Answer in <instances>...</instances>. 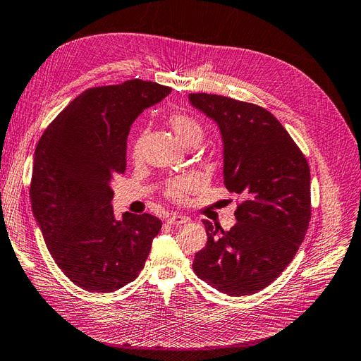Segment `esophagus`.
Listing matches in <instances>:
<instances>
[{
    "label": "esophagus",
    "mask_w": 361,
    "mask_h": 361,
    "mask_svg": "<svg viewBox=\"0 0 361 361\" xmlns=\"http://www.w3.org/2000/svg\"><path fill=\"white\" fill-rule=\"evenodd\" d=\"M190 216L187 215H180V214H171L169 218H167V223L170 226H179V224H185V223H190Z\"/></svg>",
    "instance_id": "obj_1"
}]
</instances>
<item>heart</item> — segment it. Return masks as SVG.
I'll list each match as a JSON object with an SVG mask.
<instances>
[{"mask_svg": "<svg viewBox=\"0 0 361 361\" xmlns=\"http://www.w3.org/2000/svg\"><path fill=\"white\" fill-rule=\"evenodd\" d=\"M170 126L173 128L174 133H176L178 138L182 141L183 146H187L190 143H200L203 140L204 130L202 123L197 118L190 114H182V113L171 114ZM143 140H145V133H141L133 146L134 158L140 157L141 147H143ZM197 185H199L197 179L192 176H182V178L171 179L166 185V195L174 202H182L187 199L195 188H197Z\"/></svg>", "mask_w": 361, "mask_h": 361, "instance_id": "heart-1", "label": "heart"}]
</instances>
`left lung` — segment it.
Wrapping results in <instances>:
<instances>
[{
	"mask_svg": "<svg viewBox=\"0 0 361 361\" xmlns=\"http://www.w3.org/2000/svg\"><path fill=\"white\" fill-rule=\"evenodd\" d=\"M188 99L220 126L224 185L244 197L231 231L203 220L207 243L195 253L192 269L231 297L256 293L285 271L307 232L309 162L265 108L207 93Z\"/></svg>",
	"mask_w": 361,
	"mask_h": 361,
	"instance_id": "left-lung-1",
	"label": "left lung"
}]
</instances>
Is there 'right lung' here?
<instances>
[{
  "mask_svg": "<svg viewBox=\"0 0 361 361\" xmlns=\"http://www.w3.org/2000/svg\"><path fill=\"white\" fill-rule=\"evenodd\" d=\"M170 92L143 80L92 87L39 140L31 207L52 259L81 289L114 292L145 268L162 223L150 214L129 212L117 221L110 180L126 170L130 125Z\"/></svg>",
  "mask_w": 361,
  "mask_h": 361,
  "instance_id": "1",
  "label": "right lung"
}]
</instances>
